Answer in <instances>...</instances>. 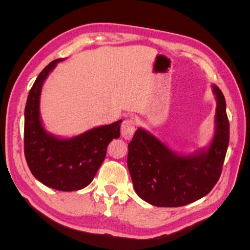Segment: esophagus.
I'll list each match as a JSON object with an SVG mask.
<instances>
[{"label":"esophagus","mask_w":250,"mask_h":250,"mask_svg":"<svg viewBox=\"0 0 250 250\" xmlns=\"http://www.w3.org/2000/svg\"><path fill=\"white\" fill-rule=\"evenodd\" d=\"M135 121L133 119H127L121 126V135L125 140H130L135 131Z\"/></svg>","instance_id":"1"}]
</instances>
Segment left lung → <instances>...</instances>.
<instances>
[{
	"label": "left lung",
	"instance_id": "left-lung-1",
	"mask_svg": "<svg viewBox=\"0 0 250 250\" xmlns=\"http://www.w3.org/2000/svg\"><path fill=\"white\" fill-rule=\"evenodd\" d=\"M216 96L215 134L208 148L177 154L149 131L139 128L128 144L127 166L134 190L146 202L161 208L187 206L208 195L220 178L229 142V122L222 92Z\"/></svg>",
	"mask_w": 250,
	"mask_h": 250
}]
</instances>
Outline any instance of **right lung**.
<instances>
[{"mask_svg":"<svg viewBox=\"0 0 250 250\" xmlns=\"http://www.w3.org/2000/svg\"><path fill=\"white\" fill-rule=\"evenodd\" d=\"M53 60L37 76L25 107V157L33 176L54 190L72 192L88 186L99 170L108 144L120 137L117 122L95 127L77 137L62 139L48 132L40 113L42 87L56 64Z\"/></svg>","mask_w":250,"mask_h":250,"instance_id":"add662e5","label":"right lung"}]
</instances>
